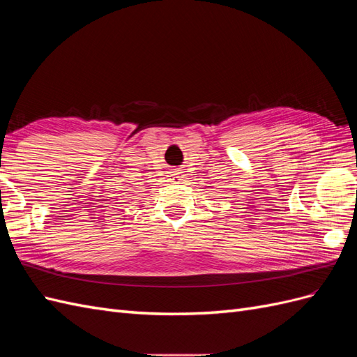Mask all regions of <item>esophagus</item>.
<instances>
[{
  "instance_id": "1",
  "label": "esophagus",
  "mask_w": 357,
  "mask_h": 357,
  "mask_svg": "<svg viewBox=\"0 0 357 357\" xmlns=\"http://www.w3.org/2000/svg\"><path fill=\"white\" fill-rule=\"evenodd\" d=\"M171 180L172 181H178V180H181V176H180V172L178 171H171Z\"/></svg>"
}]
</instances>
